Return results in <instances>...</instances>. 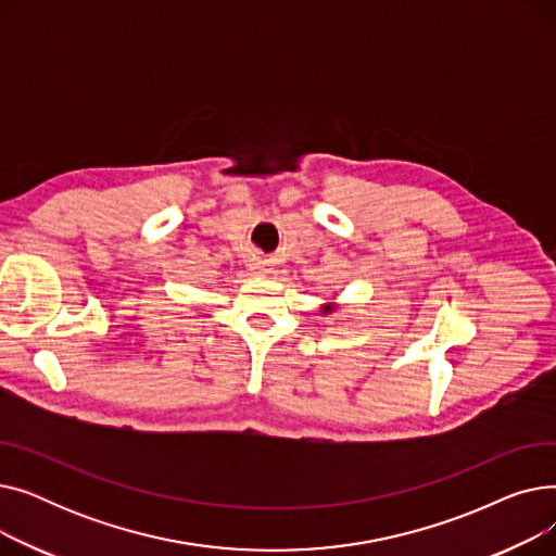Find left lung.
Returning a JSON list of instances; mask_svg holds the SVG:
<instances>
[{
    "label": "left lung",
    "instance_id": "8db88e82",
    "mask_svg": "<svg viewBox=\"0 0 556 556\" xmlns=\"http://www.w3.org/2000/svg\"><path fill=\"white\" fill-rule=\"evenodd\" d=\"M325 311H327V313H329V311H331V308H329V306H327V308H325Z\"/></svg>",
    "mask_w": 556,
    "mask_h": 556
}]
</instances>
